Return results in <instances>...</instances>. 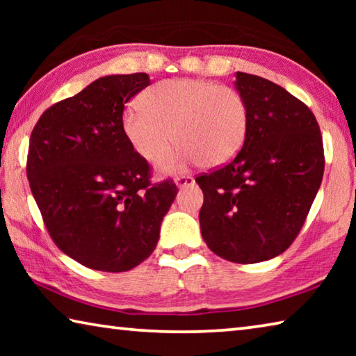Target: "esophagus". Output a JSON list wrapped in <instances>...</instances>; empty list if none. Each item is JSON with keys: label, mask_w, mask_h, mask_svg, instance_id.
<instances>
[{"label": "esophagus", "mask_w": 356, "mask_h": 356, "mask_svg": "<svg viewBox=\"0 0 356 356\" xmlns=\"http://www.w3.org/2000/svg\"><path fill=\"white\" fill-rule=\"evenodd\" d=\"M174 182H176V185L179 186V188H184V186H190L195 184V179H193L191 176H176L174 177Z\"/></svg>", "instance_id": "obj_1"}]
</instances>
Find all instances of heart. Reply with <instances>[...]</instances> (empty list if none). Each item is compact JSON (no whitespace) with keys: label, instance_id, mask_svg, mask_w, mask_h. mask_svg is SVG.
<instances>
[{"label":"heart","instance_id":"1","mask_svg":"<svg viewBox=\"0 0 356 356\" xmlns=\"http://www.w3.org/2000/svg\"><path fill=\"white\" fill-rule=\"evenodd\" d=\"M140 105L124 111V135L146 161L159 160L176 140L177 154L160 163L166 172L201 161L206 166L225 165L242 149L248 131L245 100L226 84L171 78L150 86Z\"/></svg>","mask_w":356,"mask_h":356}]
</instances>
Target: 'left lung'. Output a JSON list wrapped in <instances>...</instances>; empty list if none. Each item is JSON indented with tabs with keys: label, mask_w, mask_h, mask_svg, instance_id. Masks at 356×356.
<instances>
[{
	"label": "left lung",
	"mask_w": 356,
	"mask_h": 356,
	"mask_svg": "<svg viewBox=\"0 0 356 356\" xmlns=\"http://www.w3.org/2000/svg\"><path fill=\"white\" fill-rule=\"evenodd\" d=\"M248 131L231 163L196 177L204 242L216 256L256 264L292 245L321 188L325 156L312 111L262 76L236 74Z\"/></svg>",
	"instance_id": "obj_1"
}]
</instances>
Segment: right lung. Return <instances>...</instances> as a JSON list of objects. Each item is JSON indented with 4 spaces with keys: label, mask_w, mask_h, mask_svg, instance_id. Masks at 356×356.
I'll return each mask as SVG.
<instances>
[{
    "label": "right lung",
    "mask_w": 356,
    "mask_h": 356,
    "mask_svg": "<svg viewBox=\"0 0 356 356\" xmlns=\"http://www.w3.org/2000/svg\"><path fill=\"white\" fill-rule=\"evenodd\" d=\"M147 74L108 75L44 111L29 140L26 176L53 242L100 272H127L155 250L176 200L122 130L124 105Z\"/></svg>",
    "instance_id": "add662e5"
}]
</instances>
